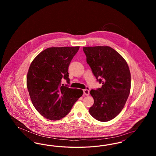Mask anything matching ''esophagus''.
<instances>
[{
  "instance_id": "obj_1",
  "label": "esophagus",
  "mask_w": 156,
  "mask_h": 156,
  "mask_svg": "<svg viewBox=\"0 0 156 156\" xmlns=\"http://www.w3.org/2000/svg\"><path fill=\"white\" fill-rule=\"evenodd\" d=\"M83 94L86 95H89V88L88 87H87L86 89H83Z\"/></svg>"
}]
</instances>
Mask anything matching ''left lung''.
Returning <instances> with one entry per match:
<instances>
[{"mask_svg": "<svg viewBox=\"0 0 156 156\" xmlns=\"http://www.w3.org/2000/svg\"><path fill=\"white\" fill-rule=\"evenodd\" d=\"M87 62L101 88L90 91L94 104L90 115L101 122H108L123 109L130 94L131 75L125 59L108 46L83 47Z\"/></svg>", "mask_w": 156, "mask_h": 156, "instance_id": "1", "label": "left lung"}]
</instances>
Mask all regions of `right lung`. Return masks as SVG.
Wrapping results in <instances>:
<instances>
[{
    "label": "right lung",
    "instance_id": "right-lung-1",
    "mask_svg": "<svg viewBox=\"0 0 156 156\" xmlns=\"http://www.w3.org/2000/svg\"><path fill=\"white\" fill-rule=\"evenodd\" d=\"M80 48L51 47L32 61L27 76V87L33 105L43 116L51 120L65 117L83 94L82 89L69 88L68 67ZM62 79L68 84H61Z\"/></svg>",
    "mask_w": 156,
    "mask_h": 156
}]
</instances>
